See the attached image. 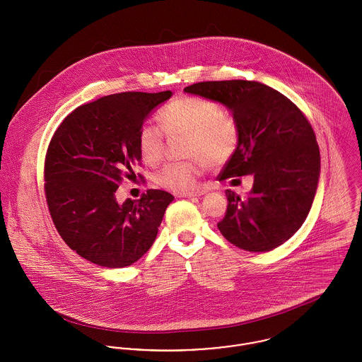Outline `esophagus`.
Segmentation results:
<instances>
[{
  "label": "esophagus",
  "mask_w": 362,
  "mask_h": 362,
  "mask_svg": "<svg viewBox=\"0 0 362 362\" xmlns=\"http://www.w3.org/2000/svg\"><path fill=\"white\" fill-rule=\"evenodd\" d=\"M206 190H199V192H189V193H180L179 197L183 198H192V197H199V195L205 194Z\"/></svg>",
  "instance_id": "esophagus-1"
}]
</instances>
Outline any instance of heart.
<instances>
[{
  "instance_id": "1",
  "label": "heart",
  "mask_w": 362,
  "mask_h": 362,
  "mask_svg": "<svg viewBox=\"0 0 362 362\" xmlns=\"http://www.w3.org/2000/svg\"><path fill=\"white\" fill-rule=\"evenodd\" d=\"M160 118L168 135L187 136L185 156L193 157L189 161L168 163L156 173V182L170 192L193 190L206 168L226 164L238 148V124L224 114L218 102L194 96L177 98L161 110ZM138 143L144 163L156 165L163 160L165 138L160 128L143 127Z\"/></svg>"
}]
</instances>
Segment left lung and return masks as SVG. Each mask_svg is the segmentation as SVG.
<instances>
[{
    "label": "left lung",
    "mask_w": 362,
    "mask_h": 362,
    "mask_svg": "<svg viewBox=\"0 0 362 362\" xmlns=\"http://www.w3.org/2000/svg\"><path fill=\"white\" fill-rule=\"evenodd\" d=\"M185 92L221 102L238 124V148L218 179L253 176L248 197L226 190L228 204L218 223L223 237L250 252L282 245L306 221L320 177V148L306 115L256 81H205Z\"/></svg>",
    "instance_id": "1"
}]
</instances>
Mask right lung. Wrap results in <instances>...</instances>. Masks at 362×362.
Instances as JSON below:
<instances>
[{
    "instance_id": "obj_1",
    "label": "right lung",
    "mask_w": 362,
    "mask_h": 362,
    "mask_svg": "<svg viewBox=\"0 0 362 362\" xmlns=\"http://www.w3.org/2000/svg\"><path fill=\"white\" fill-rule=\"evenodd\" d=\"M170 96V90L103 96L70 112L49 141L44 190L51 218L63 241L95 264L131 266L157 237L173 195L150 189L118 204L115 192L140 164L146 117Z\"/></svg>"
}]
</instances>
